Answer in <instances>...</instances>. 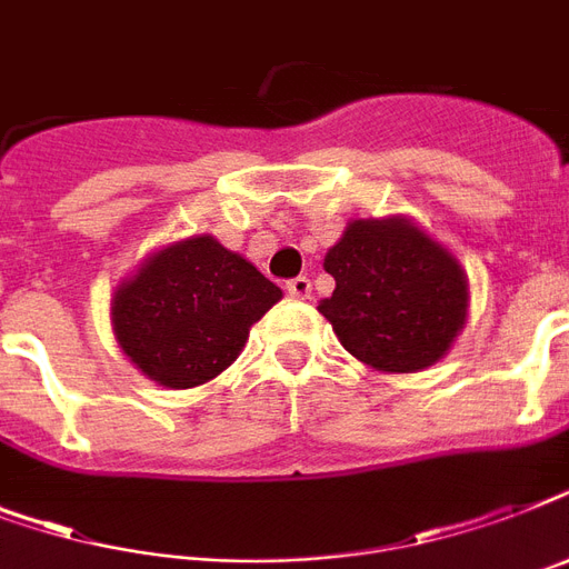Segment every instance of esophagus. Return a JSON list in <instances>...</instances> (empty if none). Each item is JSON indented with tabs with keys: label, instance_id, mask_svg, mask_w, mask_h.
<instances>
[{
	"label": "esophagus",
	"instance_id": "34e87169",
	"mask_svg": "<svg viewBox=\"0 0 569 569\" xmlns=\"http://www.w3.org/2000/svg\"><path fill=\"white\" fill-rule=\"evenodd\" d=\"M286 292L292 295V298H298V301H307L312 295L310 277H295V280H289V283H286Z\"/></svg>",
	"mask_w": 569,
	"mask_h": 569
}]
</instances>
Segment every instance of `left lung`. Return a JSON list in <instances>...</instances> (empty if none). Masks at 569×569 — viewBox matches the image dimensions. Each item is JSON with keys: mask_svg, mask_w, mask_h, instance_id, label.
I'll list each match as a JSON object with an SVG mask.
<instances>
[{"mask_svg": "<svg viewBox=\"0 0 569 569\" xmlns=\"http://www.w3.org/2000/svg\"><path fill=\"white\" fill-rule=\"evenodd\" d=\"M337 280L319 312L348 355L375 372L440 363L469 316V280L449 248L407 214L357 218L325 253Z\"/></svg>", "mask_w": 569, "mask_h": 569, "instance_id": "left-lung-1", "label": "left lung"}]
</instances>
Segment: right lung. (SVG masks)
Here are the masks:
<instances>
[{
    "mask_svg": "<svg viewBox=\"0 0 569 569\" xmlns=\"http://www.w3.org/2000/svg\"><path fill=\"white\" fill-rule=\"evenodd\" d=\"M283 298L257 266L200 232L153 250L114 286L120 351L164 389L209 383L232 366L250 328Z\"/></svg>",
    "mask_w": 569,
    "mask_h": 569,
    "instance_id": "1",
    "label": "right lung"
}]
</instances>
